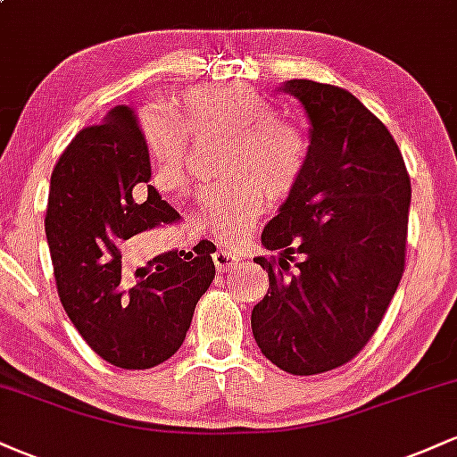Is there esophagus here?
Returning a JSON list of instances; mask_svg holds the SVG:
<instances>
[{"instance_id": "1", "label": "esophagus", "mask_w": 457, "mask_h": 457, "mask_svg": "<svg viewBox=\"0 0 457 457\" xmlns=\"http://www.w3.org/2000/svg\"><path fill=\"white\" fill-rule=\"evenodd\" d=\"M212 260H214V266H217V270L228 272V270L236 269V266L240 264V260H243V258H240V255L232 253V251H223V249H219V251H214Z\"/></svg>"}]
</instances>
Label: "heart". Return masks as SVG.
Wrapping results in <instances>:
<instances>
[{
	"label": "heart",
	"mask_w": 457,
	"mask_h": 457,
	"mask_svg": "<svg viewBox=\"0 0 457 457\" xmlns=\"http://www.w3.org/2000/svg\"><path fill=\"white\" fill-rule=\"evenodd\" d=\"M141 135L161 191L180 193L188 180V141L223 137L221 176L228 180L202 195V211L223 245L249 238L269 211L270 195L295 191L307 165L303 130L275 115L272 104L249 86L193 87L174 103V113L141 115Z\"/></svg>",
	"instance_id": "heart-1"
}]
</instances>
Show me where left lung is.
Instances as JSON below:
<instances>
[{
	"label": "left lung",
	"mask_w": 457,
	"mask_h": 457,
	"mask_svg": "<svg viewBox=\"0 0 457 457\" xmlns=\"http://www.w3.org/2000/svg\"><path fill=\"white\" fill-rule=\"evenodd\" d=\"M281 90L305 109L309 154L262 232L281 255L253 260L269 272V295L251 328L270 363L313 376L353 361L385 318L406 260L411 178L389 129L348 90L309 79Z\"/></svg>",
	"instance_id": "1"
}]
</instances>
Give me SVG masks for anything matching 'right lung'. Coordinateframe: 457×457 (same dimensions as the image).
Returning a JSON list of instances; mask_svg holds the SVG:
<instances>
[{
    "label": "right lung",
    "instance_id": "obj_1",
    "mask_svg": "<svg viewBox=\"0 0 457 457\" xmlns=\"http://www.w3.org/2000/svg\"><path fill=\"white\" fill-rule=\"evenodd\" d=\"M150 171L137 118L118 104L101 124L79 130L62 152L45 217L68 318L94 353L122 370H150L176 354L214 279L212 251L202 240L193 253L165 251L154 258L156 269L133 286L124 281L122 245L178 219L148 185Z\"/></svg>",
    "mask_w": 457,
    "mask_h": 457
}]
</instances>
